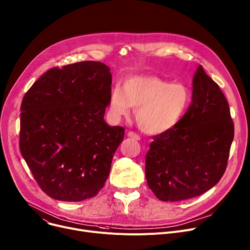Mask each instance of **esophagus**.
Returning a JSON list of instances; mask_svg holds the SVG:
<instances>
[{
  "mask_svg": "<svg viewBox=\"0 0 250 250\" xmlns=\"http://www.w3.org/2000/svg\"><path fill=\"white\" fill-rule=\"evenodd\" d=\"M127 137L130 138V139H132V140H135V141H140V140H141L140 136L137 135L136 132H134V131H128V132H127Z\"/></svg>",
  "mask_w": 250,
  "mask_h": 250,
  "instance_id": "esophagus-1",
  "label": "esophagus"
}]
</instances>
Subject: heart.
I'll return each mask as SVG.
<instances>
[{
  "label": "heart",
  "instance_id": "heart-1",
  "mask_svg": "<svg viewBox=\"0 0 250 250\" xmlns=\"http://www.w3.org/2000/svg\"><path fill=\"white\" fill-rule=\"evenodd\" d=\"M191 95L180 82L169 83L154 75L126 78L124 89L112 88L109 109L115 118L128 116L138 108L137 122L147 134L160 135L173 128L189 107Z\"/></svg>",
  "mask_w": 250,
  "mask_h": 250
}]
</instances>
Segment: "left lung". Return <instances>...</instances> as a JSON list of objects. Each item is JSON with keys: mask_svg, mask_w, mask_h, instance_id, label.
Wrapping results in <instances>:
<instances>
[{"mask_svg": "<svg viewBox=\"0 0 250 250\" xmlns=\"http://www.w3.org/2000/svg\"><path fill=\"white\" fill-rule=\"evenodd\" d=\"M233 138L234 125L226 98L199 65L186 113L149 145L146 156L148 188L165 202L205 193L222 178Z\"/></svg>", "mask_w": 250, "mask_h": 250, "instance_id": "8db88e82", "label": "left lung"}]
</instances>
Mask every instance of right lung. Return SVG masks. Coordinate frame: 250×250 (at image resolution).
Wrapping results in <instances>:
<instances>
[{
  "mask_svg": "<svg viewBox=\"0 0 250 250\" xmlns=\"http://www.w3.org/2000/svg\"><path fill=\"white\" fill-rule=\"evenodd\" d=\"M110 92V68L98 61L50 69L26 92L20 151L40 188L55 200H85L104 186L125 137L123 126L104 120Z\"/></svg>",
  "mask_w": 250,
  "mask_h": 250,
  "instance_id": "right-lung-1",
  "label": "right lung"
}]
</instances>
